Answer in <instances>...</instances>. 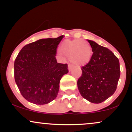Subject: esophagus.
<instances>
[{
    "label": "esophagus",
    "instance_id": "obj_1",
    "mask_svg": "<svg viewBox=\"0 0 132 132\" xmlns=\"http://www.w3.org/2000/svg\"><path fill=\"white\" fill-rule=\"evenodd\" d=\"M68 69H69V71H71V70L72 69V65L69 64V65H68Z\"/></svg>",
    "mask_w": 132,
    "mask_h": 132
}]
</instances>
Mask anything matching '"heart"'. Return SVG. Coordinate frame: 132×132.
<instances>
[{
  "label": "heart",
  "mask_w": 132,
  "mask_h": 132,
  "mask_svg": "<svg viewBox=\"0 0 132 132\" xmlns=\"http://www.w3.org/2000/svg\"><path fill=\"white\" fill-rule=\"evenodd\" d=\"M60 51L72 63L78 66L87 64L92 55L90 45L82 40H65L60 46Z\"/></svg>",
  "instance_id": "obj_1"
}]
</instances>
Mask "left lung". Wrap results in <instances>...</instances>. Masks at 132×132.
I'll return each mask as SVG.
<instances>
[{
	"label": "left lung",
	"mask_w": 132,
	"mask_h": 132,
	"mask_svg": "<svg viewBox=\"0 0 132 132\" xmlns=\"http://www.w3.org/2000/svg\"><path fill=\"white\" fill-rule=\"evenodd\" d=\"M87 41L93 53L90 61L81 68L82 74L78 80V87L84 99L99 104L116 90L120 76L119 60L107 48Z\"/></svg>",
	"instance_id": "obj_1"
}]
</instances>
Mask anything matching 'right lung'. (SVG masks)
Instances as JSON below:
<instances>
[{
	"label": "right lung",
	"instance_id": "obj_1",
	"mask_svg": "<svg viewBox=\"0 0 132 132\" xmlns=\"http://www.w3.org/2000/svg\"><path fill=\"white\" fill-rule=\"evenodd\" d=\"M64 35L45 38L27 44L14 62V78L21 94L38 105L48 104L56 99L60 82L67 74V64L58 63L57 48Z\"/></svg>",
	"mask_w": 132,
	"mask_h": 132
}]
</instances>
